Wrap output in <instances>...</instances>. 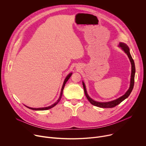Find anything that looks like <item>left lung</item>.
<instances>
[{
    "mask_svg": "<svg viewBox=\"0 0 146 146\" xmlns=\"http://www.w3.org/2000/svg\"><path fill=\"white\" fill-rule=\"evenodd\" d=\"M119 47H121L122 48V49L124 51V52H125L129 59L130 61L131 62V65H132V73H131V84H130V87L129 88V90L127 91V92L123 96H122L121 97L111 101V102H96L95 100H94L93 99H92L87 94V91H86V88L85 86V84L84 82H82V85H83V87H84V93L85 95L87 98V99L88 100V101L92 104V105L99 107V108H114L115 106H116L117 105H119L120 103H121L123 100H124L126 98H127L129 95L131 94L133 88V86H134V82H135V62L134 60L133 59V58L131 56V55L130 54L129 52V49L128 47V46L123 43H120L119 44Z\"/></svg>",
    "mask_w": 146,
    "mask_h": 146,
    "instance_id": "obj_1",
    "label": "left lung"
}]
</instances>
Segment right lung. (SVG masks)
<instances>
[{
	"mask_svg": "<svg viewBox=\"0 0 146 146\" xmlns=\"http://www.w3.org/2000/svg\"><path fill=\"white\" fill-rule=\"evenodd\" d=\"M72 74V73H70V74H69L67 76V77H66V78H65V81H64V82L63 86H62V89H61V92H60V96H59L58 100H57V102H55L54 104H53V105H52L51 106H48V107L42 108H29V107H28V106H27V107L28 108H29V109H32V110H48V109H51V108H52L53 107H54L55 106H56V105H57V104L58 103V102L60 101V99H61V98H62V92H63V90H64V87H65V86L66 82L68 81V80L69 79V78L71 77Z\"/></svg>",
	"mask_w": 146,
	"mask_h": 146,
	"instance_id": "right-lung-1",
	"label": "right lung"
}]
</instances>
